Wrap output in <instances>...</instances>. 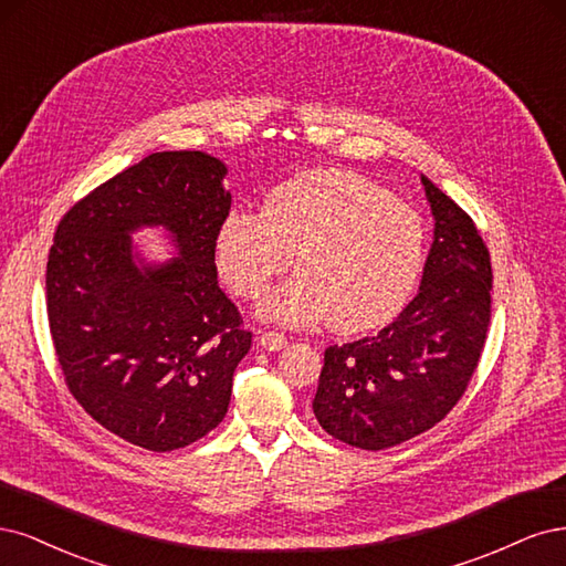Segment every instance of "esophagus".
<instances>
[{"mask_svg":"<svg viewBox=\"0 0 566 566\" xmlns=\"http://www.w3.org/2000/svg\"><path fill=\"white\" fill-rule=\"evenodd\" d=\"M259 343L263 345L265 350H282L286 345V336L280 332H261Z\"/></svg>","mask_w":566,"mask_h":566,"instance_id":"esophagus-1","label":"esophagus"}]
</instances>
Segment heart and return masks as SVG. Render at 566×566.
<instances>
[{
  "mask_svg": "<svg viewBox=\"0 0 566 566\" xmlns=\"http://www.w3.org/2000/svg\"><path fill=\"white\" fill-rule=\"evenodd\" d=\"M294 256L301 272L261 313L291 326L332 319L340 334H361L409 301L426 261V226L371 180L317 169L272 188L261 213L232 211L218 228L216 265L240 298H259Z\"/></svg>",
  "mask_w": 566,
  "mask_h": 566,
  "instance_id": "1",
  "label": "heart"
}]
</instances>
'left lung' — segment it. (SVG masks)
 <instances>
[{
  "instance_id": "left-lung-1",
  "label": "left lung",
  "mask_w": 566,
  "mask_h": 566,
  "mask_svg": "<svg viewBox=\"0 0 566 566\" xmlns=\"http://www.w3.org/2000/svg\"><path fill=\"white\" fill-rule=\"evenodd\" d=\"M434 242L421 289L376 336L324 350L313 399L336 440L380 451L437 426L475 374L491 319V259L472 218L421 176Z\"/></svg>"
}]
</instances>
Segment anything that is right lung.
<instances>
[{
	"instance_id": "1",
	"label": "right lung",
	"mask_w": 566,
	"mask_h": 566,
	"mask_svg": "<svg viewBox=\"0 0 566 566\" xmlns=\"http://www.w3.org/2000/svg\"><path fill=\"white\" fill-rule=\"evenodd\" d=\"M221 159L155 153L61 218L46 263V313L65 386L105 430L148 451L197 442L223 421L251 332L216 280L230 213ZM164 224L181 253L136 266L128 234Z\"/></svg>"
}]
</instances>
